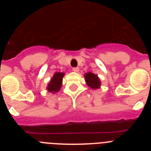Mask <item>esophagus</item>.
<instances>
[{
  "mask_svg": "<svg viewBox=\"0 0 151 151\" xmlns=\"http://www.w3.org/2000/svg\"><path fill=\"white\" fill-rule=\"evenodd\" d=\"M73 71L76 72V73H78L79 71V68L78 67H73Z\"/></svg>",
  "mask_w": 151,
  "mask_h": 151,
  "instance_id": "obj_1",
  "label": "esophagus"
}]
</instances>
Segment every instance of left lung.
<instances>
[{
	"label": "left lung",
	"mask_w": 151,
	"mask_h": 151,
	"mask_svg": "<svg viewBox=\"0 0 151 151\" xmlns=\"http://www.w3.org/2000/svg\"><path fill=\"white\" fill-rule=\"evenodd\" d=\"M85 81L87 82V85L89 87L93 89H97L100 87L101 82H100L99 78L97 77V75L92 73H85Z\"/></svg>",
	"instance_id": "left-lung-1"
}]
</instances>
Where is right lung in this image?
<instances>
[{"instance_id": "obj_1", "label": "right lung", "mask_w": 151, "mask_h": 151, "mask_svg": "<svg viewBox=\"0 0 151 151\" xmlns=\"http://www.w3.org/2000/svg\"><path fill=\"white\" fill-rule=\"evenodd\" d=\"M64 76V73H56L54 75L53 78L50 80V83L47 85V89L48 90L49 92H55L59 91L60 89L61 86H62V82H63V77Z\"/></svg>"}]
</instances>
